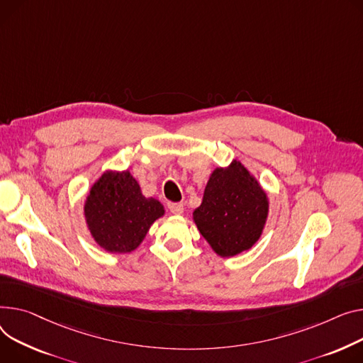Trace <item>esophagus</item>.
I'll return each instance as SVG.
<instances>
[{
  "instance_id": "1",
  "label": "esophagus",
  "mask_w": 363,
  "mask_h": 363,
  "mask_svg": "<svg viewBox=\"0 0 363 363\" xmlns=\"http://www.w3.org/2000/svg\"><path fill=\"white\" fill-rule=\"evenodd\" d=\"M167 208L171 210L174 214H181L184 211L182 203H167Z\"/></svg>"
}]
</instances>
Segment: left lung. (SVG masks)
<instances>
[{
	"label": "left lung",
	"mask_w": 363,
	"mask_h": 363,
	"mask_svg": "<svg viewBox=\"0 0 363 363\" xmlns=\"http://www.w3.org/2000/svg\"><path fill=\"white\" fill-rule=\"evenodd\" d=\"M269 201L244 164L233 162L211 174L203 203L194 211L200 233L222 257L250 250L261 235Z\"/></svg>",
	"instance_id": "1"
}]
</instances>
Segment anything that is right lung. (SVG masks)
<instances>
[{
  "label": "right lung",
  "mask_w": 363,
  "mask_h": 363,
  "mask_svg": "<svg viewBox=\"0 0 363 363\" xmlns=\"http://www.w3.org/2000/svg\"><path fill=\"white\" fill-rule=\"evenodd\" d=\"M84 214L91 236L102 248L130 252L163 216V206L144 197L128 171L106 172L91 186Z\"/></svg>",
  "instance_id": "1"
}]
</instances>
